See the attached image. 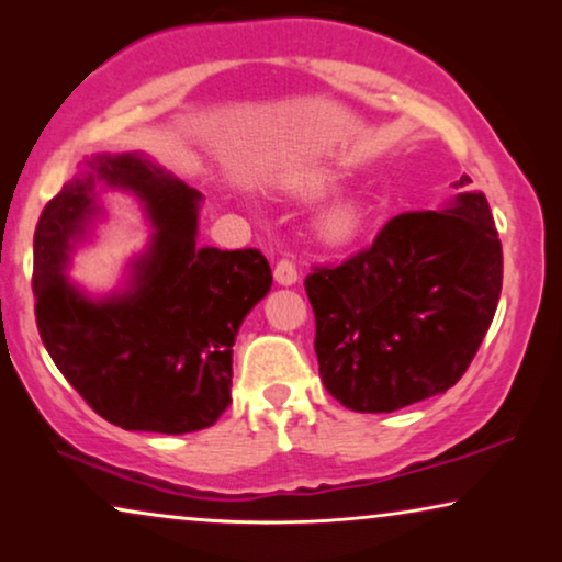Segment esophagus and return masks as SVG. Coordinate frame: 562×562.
Listing matches in <instances>:
<instances>
[{"instance_id":"obj_1","label":"esophagus","mask_w":562,"mask_h":562,"mask_svg":"<svg viewBox=\"0 0 562 562\" xmlns=\"http://www.w3.org/2000/svg\"><path fill=\"white\" fill-rule=\"evenodd\" d=\"M273 279L279 281L281 286H294L296 279H299V273H296V266L291 263L289 258H281L279 263L273 266Z\"/></svg>"}]
</instances>
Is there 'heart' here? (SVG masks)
<instances>
[{
	"label": "heart",
	"mask_w": 562,
	"mask_h": 562,
	"mask_svg": "<svg viewBox=\"0 0 562 562\" xmlns=\"http://www.w3.org/2000/svg\"><path fill=\"white\" fill-rule=\"evenodd\" d=\"M325 191H327L325 181L310 183V187H306V194L312 196H322ZM363 220H366L363 206L352 202V199H340V202H335L325 214H322L319 235L333 245L350 243L352 237L360 233V227H363Z\"/></svg>",
	"instance_id": "1"
}]
</instances>
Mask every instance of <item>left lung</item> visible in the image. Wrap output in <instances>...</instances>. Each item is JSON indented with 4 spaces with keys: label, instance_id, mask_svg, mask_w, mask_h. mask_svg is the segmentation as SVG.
<instances>
[{
    "label": "left lung",
    "instance_id": "obj_1",
    "mask_svg": "<svg viewBox=\"0 0 562 562\" xmlns=\"http://www.w3.org/2000/svg\"><path fill=\"white\" fill-rule=\"evenodd\" d=\"M471 179L460 176L456 187ZM504 256L481 191L391 217L371 248L304 286L325 389L352 412H396L468 371L502 296Z\"/></svg>",
    "mask_w": 562,
    "mask_h": 562
}]
</instances>
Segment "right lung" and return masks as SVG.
I'll list each match as a JSON object with an SVG mask.
<instances>
[{
  "mask_svg": "<svg viewBox=\"0 0 562 562\" xmlns=\"http://www.w3.org/2000/svg\"><path fill=\"white\" fill-rule=\"evenodd\" d=\"M125 188L157 233L125 292L91 300L65 276L75 243L101 213L93 187ZM202 194L143 153L94 156L45 204L33 240L41 340L83 402L133 432L183 435L227 409L233 345L273 276L256 248H199Z\"/></svg>",
  "mask_w": 562,
  "mask_h": 562,
  "instance_id": "add662e5",
  "label": "right lung"
}]
</instances>
